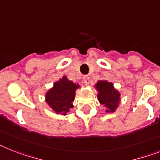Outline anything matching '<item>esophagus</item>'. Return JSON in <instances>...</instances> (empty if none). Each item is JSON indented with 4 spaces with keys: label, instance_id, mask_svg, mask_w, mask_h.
<instances>
[{
    "label": "esophagus",
    "instance_id": "obj_1",
    "mask_svg": "<svg viewBox=\"0 0 160 160\" xmlns=\"http://www.w3.org/2000/svg\"><path fill=\"white\" fill-rule=\"evenodd\" d=\"M82 81L83 82H84V84L85 85H88L90 82V78L88 76H84V77L82 78Z\"/></svg>",
    "mask_w": 160,
    "mask_h": 160
}]
</instances>
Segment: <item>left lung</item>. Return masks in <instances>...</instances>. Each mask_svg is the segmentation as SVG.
<instances>
[{"label":"left lung","instance_id":"left-lung-1","mask_svg":"<svg viewBox=\"0 0 160 160\" xmlns=\"http://www.w3.org/2000/svg\"><path fill=\"white\" fill-rule=\"evenodd\" d=\"M95 88L98 92L99 102L105 108L106 113H113L120 104V92L113 87V84L106 80H99L95 84Z\"/></svg>","mask_w":160,"mask_h":160}]
</instances>
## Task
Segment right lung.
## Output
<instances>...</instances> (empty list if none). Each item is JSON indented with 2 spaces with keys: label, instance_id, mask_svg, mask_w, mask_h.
Returning <instances> with one entry per match:
<instances>
[{
  "label": "right lung",
  "instance_id": "add662e5",
  "mask_svg": "<svg viewBox=\"0 0 160 160\" xmlns=\"http://www.w3.org/2000/svg\"><path fill=\"white\" fill-rule=\"evenodd\" d=\"M80 86L68 80L64 76L54 82L53 87L48 90L45 95V101L49 107L57 114L66 115L69 109L73 107L72 102L75 99V92Z\"/></svg>",
  "mask_w": 160,
  "mask_h": 160
}]
</instances>
